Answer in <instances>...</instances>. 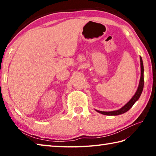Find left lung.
I'll return each instance as SVG.
<instances>
[{
  "mask_svg": "<svg viewBox=\"0 0 156 156\" xmlns=\"http://www.w3.org/2000/svg\"><path fill=\"white\" fill-rule=\"evenodd\" d=\"M140 67H141V76H140V83H139V86L138 88L137 89V91L136 92V94L133 98L129 100V101L126 103L125 106L121 108L119 110H116V111H113V112H101V111H98L96 110L98 112L100 113H102V114L104 115H120V114H122V113H125L131 109L133 106V104L139 99L140 96L142 92V90H143V87H144V66H143V62H142V59L140 56Z\"/></svg>",
  "mask_w": 156,
  "mask_h": 156,
  "instance_id": "1",
  "label": "left lung"
}]
</instances>
